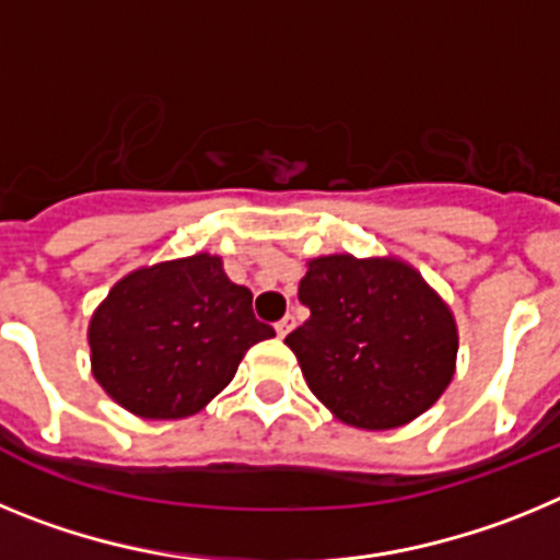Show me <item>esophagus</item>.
Returning a JSON list of instances; mask_svg holds the SVG:
<instances>
[{"label":"esophagus","instance_id":"1","mask_svg":"<svg viewBox=\"0 0 560 560\" xmlns=\"http://www.w3.org/2000/svg\"><path fill=\"white\" fill-rule=\"evenodd\" d=\"M296 325V319H294V314H285L283 319H280V323L275 325V330H277V336H289L291 334V328H294Z\"/></svg>","mask_w":560,"mask_h":560}]
</instances>
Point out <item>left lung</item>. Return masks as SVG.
Masks as SVG:
<instances>
[{"label":"left lung","mask_w":560,"mask_h":560,"mask_svg":"<svg viewBox=\"0 0 560 560\" xmlns=\"http://www.w3.org/2000/svg\"><path fill=\"white\" fill-rule=\"evenodd\" d=\"M300 303L311 316L285 336V345L311 393L350 427H404L448 387L457 325L407 264L316 257L300 280Z\"/></svg>","instance_id":"obj_1"}]
</instances>
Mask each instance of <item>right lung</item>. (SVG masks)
I'll list each match as a JSON object with an SVG mask.
<instances>
[{"label": "right lung", "instance_id": "right-lung-1", "mask_svg": "<svg viewBox=\"0 0 560 560\" xmlns=\"http://www.w3.org/2000/svg\"><path fill=\"white\" fill-rule=\"evenodd\" d=\"M275 336L221 257L192 255L137 269L108 291L89 325L92 373L128 412L176 420L199 412L246 350Z\"/></svg>", "mask_w": 560, "mask_h": 560}]
</instances>
